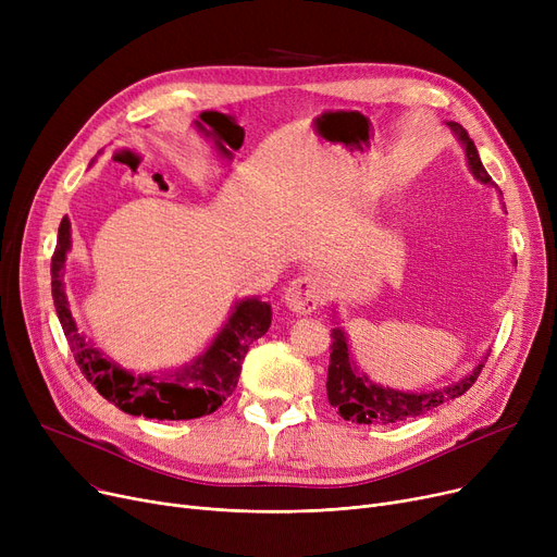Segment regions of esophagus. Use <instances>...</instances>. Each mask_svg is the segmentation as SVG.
Listing matches in <instances>:
<instances>
[{
    "label": "esophagus",
    "instance_id": "obj_1",
    "mask_svg": "<svg viewBox=\"0 0 557 557\" xmlns=\"http://www.w3.org/2000/svg\"><path fill=\"white\" fill-rule=\"evenodd\" d=\"M320 282L313 275H300L294 282H290L284 290V305L288 311H294L298 315H307L318 309L320 305Z\"/></svg>",
    "mask_w": 557,
    "mask_h": 557
}]
</instances>
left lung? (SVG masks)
Listing matches in <instances>:
<instances>
[{
    "mask_svg": "<svg viewBox=\"0 0 557 557\" xmlns=\"http://www.w3.org/2000/svg\"><path fill=\"white\" fill-rule=\"evenodd\" d=\"M447 126L454 131V135L462 144L465 156H467V166H470L474 178L483 185L496 187L490 178V173L485 171L476 146L470 139V135H467V131L456 122H447ZM485 361H487V355L472 368V372L460 376L458 382L443 386V388L429 391V393H408V391L388 388L382 384H374L363 370L357 368L352 352H349L347 336H345L343 327L336 323V327L332 330L327 399L343 420L357 422V424H382V426L397 424L408 418L424 416L426 411H433L435 406H441L449 399H456L462 393L470 391L472 384L479 379Z\"/></svg>",
    "mask_w": 557,
    "mask_h": 557,
    "instance_id": "obj_1",
    "label": "left lung"
}]
</instances>
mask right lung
Listing matches in <instances>:
<instances>
[{
    "label": "right lung",
    "mask_w": 557,
    "mask_h": 557,
    "mask_svg": "<svg viewBox=\"0 0 557 557\" xmlns=\"http://www.w3.org/2000/svg\"><path fill=\"white\" fill-rule=\"evenodd\" d=\"M72 248V223L63 216L51 257V296L74 361L99 395L128 416L149 420H194L214 413L237 388L248 347L269 332L271 305L259 298L234 302L230 318L194 361L166 372H131L87 341L70 311L65 259Z\"/></svg>",
    "instance_id": "1"
}]
</instances>
